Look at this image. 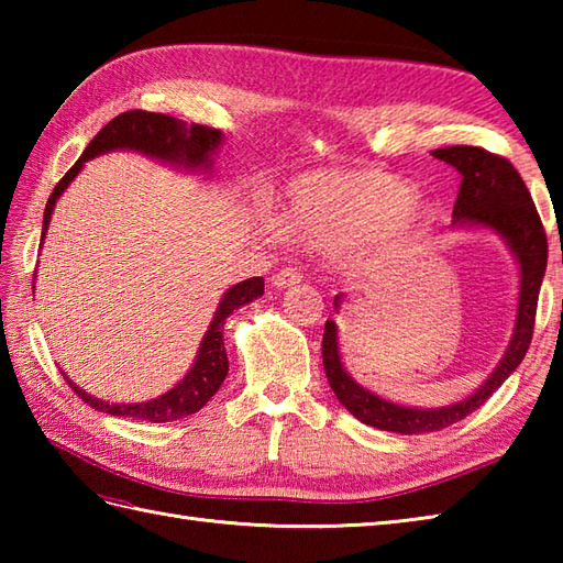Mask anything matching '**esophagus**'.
Returning <instances> with one entry per match:
<instances>
[{
  "label": "esophagus",
  "instance_id": "esophagus-1",
  "mask_svg": "<svg viewBox=\"0 0 563 563\" xmlns=\"http://www.w3.org/2000/svg\"><path fill=\"white\" fill-rule=\"evenodd\" d=\"M305 278L302 275V271L300 268H292V266H288V268H283V271H278L273 275V285L275 288H290V285H295V283H300Z\"/></svg>",
  "mask_w": 563,
  "mask_h": 563
}]
</instances>
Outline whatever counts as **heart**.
Here are the masks:
<instances>
[{
    "instance_id": "heart-1",
    "label": "heart",
    "mask_w": 563,
    "mask_h": 563,
    "mask_svg": "<svg viewBox=\"0 0 563 563\" xmlns=\"http://www.w3.org/2000/svg\"><path fill=\"white\" fill-rule=\"evenodd\" d=\"M283 224L309 246L336 251L345 268L363 271L416 242L428 208L399 176L309 172L288 186Z\"/></svg>"
}]
</instances>
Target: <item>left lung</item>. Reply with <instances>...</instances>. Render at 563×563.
Returning <instances> with one entry per match:
<instances>
[{"mask_svg": "<svg viewBox=\"0 0 563 563\" xmlns=\"http://www.w3.org/2000/svg\"><path fill=\"white\" fill-rule=\"evenodd\" d=\"M433 157L452 164L462 174L452 220L457 224L488 227V230L504 236L512 249V254H516L520 263V300L516 333H512L504 361L498 363L494 375L484 382L482 389H476L464 401L430 411L409 409V406H397L379 399L373 391H367L355 379H351V375L341 365L336 324L331 319L327 321L324 339H321V355H324V373L336 399L357 421L404 435L433 433V430L462 421V418L484 406L486 399L512 375V369L522 363L532 343L537 300H540L542 278L547 271V232L530 190L516 172V166L506 157H500V154L470 145L442 147L433 152Z\"/></svg>", "mask_w": 563, "mask_h": 563, "instance_id": "left-lung-1", "label": "left lung"}]
</instances>
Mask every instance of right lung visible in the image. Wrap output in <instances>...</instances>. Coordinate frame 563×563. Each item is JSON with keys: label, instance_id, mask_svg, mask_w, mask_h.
Segmentation results:
<instances>
[{"label": "right lung", "instance_id": "1", "mask_svg": "<svg viewBox=\"0 0 563 563\" xmlns=\"http://www.w3.org/2000/svg\"><path fill=\"white\" fill-rule=\"evenodd\" d=\"M220 142H222L220 130L208 128V125L186 128L181 121H176V118L164 115V113L125 111L121 115H115L109 125H103L99 130L97 137H93L87 145V150L81 152V157L75 162V166H71V169L59 178L57 186L53 188L51 198L45 202L43 236H45L47 224H51L55 200L63 196V190L69 186L71 178L79 174L81 164L87 159L99 157V154L111 152V150H135V152L147 154V157L194 166V169H200V166H206L208 169L212 162L210 159L212 152L220 147ZM261 295H263V278L242 280L224 292L218 312H214L212 324L206 333V339L200 343V351L194 367H190V373L178 382L172 391L162 394L159 399L142 401V404H109L91 397L87 391H81L75 382L65 377L67 385L75 389L77 397L84 404H89L91 409L111 413V416H128V418H137V421L166 423V421H178V418L196 413L210 401V397H214V391L220 389V385L227 377V369H230V361H227L224 339H222L227 317H230L234 309L249 305Z\"/></svg>", "mask_w": 563, "mask_h": 563}]
</instances>
